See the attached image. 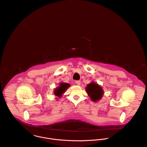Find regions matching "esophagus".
Wrapping results in <instances>:
<instances>
[{
  "label": "esophagus",
  "instance_id": "1",
  "mask_svg": "<svg viewBox=\"0 0 147 147\" xmlns=\"http://www.w3.org/2000/svg\"><path fill=\"white\" fill-rule=\"evenodd\" d=\"M76 84L77 85H80L81 82H80V81H76Z\"/></svg>",
  "mask_w": 147,
  "mask_h": 147
}]
</instances>
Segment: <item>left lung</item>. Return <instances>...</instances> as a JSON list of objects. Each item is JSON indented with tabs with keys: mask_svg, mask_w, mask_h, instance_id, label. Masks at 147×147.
I'll list each match as a JSON object with an SVG mask.
<instances>
[{
	"mask_svg": "<svg viewBox=\"0 0 147 147\" xmlns=\"http://www.w3.org/2000/svg\"><path fill=\"white\" fill-rule=\"evenodd\" d=\"M85 90L90 100L95 102L100 100L104 94L102 88L95 82H92L88 84Z\"/></svg>",
	"mask_w": 147,
	"mask_h": 147,
	"instance_id": "1",
	"label": "left lung"
}]
</instances>
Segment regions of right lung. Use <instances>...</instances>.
Wrapping results in <instances>:
<instances>
[{
    "instance_id": "add662e5",
    "label": "right lung",
    "mask_w": 147,
    "mask_h": 147,
    "mask_svg": "<svg viewBox=\"0 0 147 147\" xmlns=\"http://www.w3.org/2000/svg\"><path fill=\"white\" fill-rule=\"evenodd\" d=\"M70 85L69 84L65 83V82H61L59 84V86H58L54 90V95L58 98L61 97L62 96V95L65 93V92H66L67 89L70 87ZM56 99H58V98H57Z\"/></svg>"
}]
</instances>
